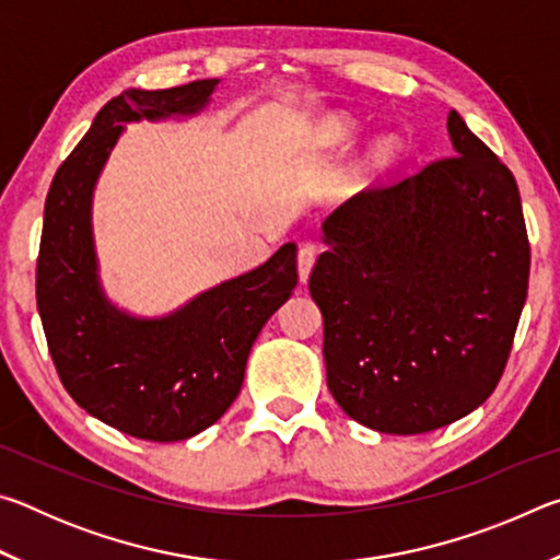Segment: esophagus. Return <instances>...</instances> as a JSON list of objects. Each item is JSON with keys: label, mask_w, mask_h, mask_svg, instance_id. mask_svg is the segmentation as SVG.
<instances>
[{"label": "esophagus", "mask_w": 560, "mask_h": 560, "mask_svg": "<svg viewBox=\"0 0 560 560\" xmlns=\"http://www.w3.org/2000/svg\"><path fill=\"white\" fill-rule=\"evenodd\" d=\"M316 246L314 244H303L299 249V257H296V264H299V279L306 281L311 269H314L316 264Z\"/></svg>", "instance_id": "1"}]
</instances>
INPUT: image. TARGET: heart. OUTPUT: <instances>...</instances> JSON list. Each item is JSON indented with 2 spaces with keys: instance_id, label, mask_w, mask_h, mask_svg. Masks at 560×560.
Wrapping results in <instances>:
<instances>
[{
  "instance_id": "heart-1",
  "label": "heart",
  "mask_w": 560,
  "mask_h": 560,
  "mask_svg": "<svg viewBox=\"0 0 560 560\" xmlns=\"http://www.w3.org/2000/svg\"><path fill=\"white\" fill-rule=\"evenodd\" d=\"M355 136H358L355 122L350 120V118H334V120H328L326 138H328L334 145H350V143H353V140H355ZM393 153H395V148H393L390 140H381V143H377V145L373 148V160H375L377 165H383V163H387V160L393 158Z\"/></svg>"
}]
</instances>
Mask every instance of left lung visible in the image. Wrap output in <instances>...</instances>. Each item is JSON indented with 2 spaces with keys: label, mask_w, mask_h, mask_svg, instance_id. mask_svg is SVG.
I'll list each match as a JSON object with an SVG mask.
<instances>
[{
  "label": "left lung",
  "mask_w": 560,
  "mask_h": 560,
  "mask_svg": "<svg viewBox=\"0 0 560 560\" xmlns=\"http://www.w3.org/2000/svg\"><path fill=\"white\" fill-rule=\"evenodd\" d=\"M454 155L328 214L308 291L328 390L385 434L444 428L494 393L526 303L530 249L511 170L447 118Z\"/></svg>",
  "instance_id": "8db88e82"
}]
</instances>
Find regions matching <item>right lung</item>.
<instances>
[{
	"instance_id": "obj_1",
	"label": "right lung",
	"mask_w": 560,
	"mask_h": 560,
	"mask_svg": "<svg viewBox=\"0 0 560 560\" xmlns=\"http://www.w3.org/2000/svg\"><path fill=\"white\" fill-rule=\"evenodd\" d=\"M217 83L110 98L56 170L44 205L36 306L56 373L75 405L138 440H187L220 420L242 390L254 340L299 281L289 242L261 267L160 318L130 316L103 293L91 202L113 145L126 122L202 110Z\"/></svg>"
}]
</instances>
